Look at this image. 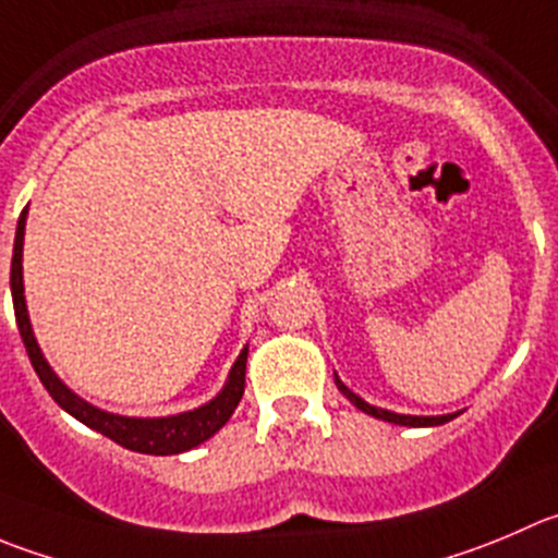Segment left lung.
Listing matches in <instances>:
<instances>
[{
    "instance_id": "8db88e82",
    "label": "left lung",
    "mask_w": 558,
    "mask_h": 558,
    "mask_svg": "<svg viewBox=\"0 0 558 558\" xmlns=\"http://www.w3.org/2000/svg\"><path fill=\"white\" fill-rule=\"evenodd\" d=\"M333 384H337V389L342 391L344 397H348L350 402H353L359 411L369 413V416L375 418H384V422H391V424H402V427H435V424H447L449 418H454L458 413H447V416H405V413H395V411H384V408H375L369 405V402H364L362 397L353 395V391L348 389V386L342 384V380L337 378V373H333Z\"/></svg>"
}]
</instances>
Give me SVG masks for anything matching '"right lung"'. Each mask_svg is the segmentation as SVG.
<instances>
[{"instance_id": "add662e5", "label": "right lung", "mask_w": 558, "mask_h": 558, "mask_svg": "<svg viewBox=\"0 0 558 558\" xmlns=\"http://www.w3.org/2000/svg\"><path fill=\"white\" fill-rule=\"evenodd\" d=\"M24 227H26V208L21 210L19 227H15V243H13V263H10V293H13V310H15V323H19L21 339H24L26 355H29L32 367H35L37 378L46 386L51 397H54L57 405L62 411L71 413L73 418H78L87 427L98 429L100 435L111 438L120 447L131 449V452L142 454H180L189 452V449L199 447L203 441H208L210 435L219 433L230 416L235 413L238 402L243 397V386H246V355L248 348L241 350L238 362L232 364L230 378H227L225 389L214 397L205 405L194 408V411L178 413V416H161V418H134V416H117V413L100 411V408L89 405L87 400H82L78 395H73L60 378H57L54 369L49 367V362L44 359L40 348H37V339L32 333L29 315H26V301H24V276H21V252H24Z\"/></svg>"}]
</instances>
